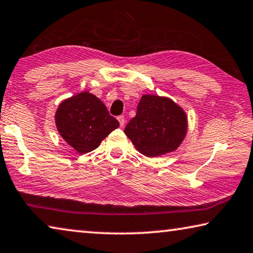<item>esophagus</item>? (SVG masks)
<instances>
[{
    "label": "esophagus",
    "instance_id": "esophagus-1",
    "mask_svg": "<svg viewBox=\"0 0 253 253\" xmlns=\"http://www.w3.org/2000/svg\"><path fill=\"white\" fill-rule=\"evenodd\" d=\"M117 119H118V122H119L120 127H123L124 125H125V117H124V116H119Z\"/></svg>",
    "mask_w": 253,
    "mask_h": 253
}]
</instances>
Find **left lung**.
Masks as SVG:
<instances>
[{"mask_svg": "<svg viewBox=\"0 0 253 253\" xmlns=\"http://www.w3.org/2000/svg\"><path fill=\"white\" fill-rule=\"evenodd\" d=\"M187 130L186 112L173 100L144 94L136 116L127 124L125 134L139 153L155 158L177 150Z\"/></svg>", "mask_w": 253, "mask_h": 253, "instance_id": "8db88e82", "label": "left lung"}]
</instances>
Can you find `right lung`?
I'll use <instances>...</instances> for the list:
<instances>
[{"label": "right lung", "instance_id": "add662e5", "mask_svg": "<svg viewBox=\"0 0 253 253\" xmlns=\"http://www.w3.org/2000/svg\"><path fill=\"white\" fill-rule=\"evenodd\" d=\"M55 124L64 141L81 154L95 150L119 127L101 100L87 91L64 100L56 110Z\"/></svg>", "mask_w": 253, "mask_h": 253}]
</instances>
